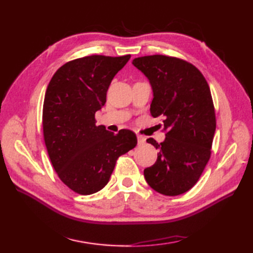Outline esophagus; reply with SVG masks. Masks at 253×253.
<instances>
[{
    "label": "esophagus",
    "instance_id": "34e87169",
    "mask_svg": "<svg viewBox=\"0 0 253 253\" xmlns=\"http://www.w3.org/2000/svg\"><path fill=\"white\" fill-rule=\"evenodd\" d=\"M137 139H138V143L139 144H143L144 142H146V138H144L141 135H137Z\"/></svg>",
    "mask_w": 253,
    "mask_h": 253
}]
</instances>
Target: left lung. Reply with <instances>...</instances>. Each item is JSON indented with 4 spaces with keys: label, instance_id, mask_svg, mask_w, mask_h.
<instances>
[{
    "label": "left lung",
    "instance_id": "obj_1",
    "mask_svg": "<svg viewBox=\"0 0 253 253\" xmlns=\"http://www.w3.org/2000/svg\"><path fill=\"white\" fill-rule=\"evenodd\" d=\"M132 65L149 79L150 112L163 117L165 139L147 142L158 160L143 170L148 185L164 196H178L196 185L211 157L216 122L211 91L192 64L165 55L137 57Z\"/></svg>",
    "mask_w": 253,
    "mask_h": 253
}]
</instances>
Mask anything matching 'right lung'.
I'll use <instances>...</instances> for the list:
<instances>
[{"instance_id":"1","label":"right lung","mask_w":253,"mask_h":253,"mask_svg":"<svg viewBox=\"0 0 253 253\" xmlns=\"http://www.w3.org/2000/svg\"><path fill=\"white\" fill-rule=\"evenodd\" d=\"M130 55H91L64 64L47 85L42 126L51 163L61 180L79 195H92L109 182L116 160L137 146L135 132L95 125L115 75Z\"/></svg>"}]
</instances>
